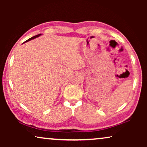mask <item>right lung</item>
Listing matches in <instances>:
<instances>
[{"label":"right lung","instance_id":"add662e5","mask_svg":"<svg viewBox=\"0 0 147 147\" xmlns=\"http://www.w3.org/2000/svg\"><path fill=\"white\" fill-rule=\"evenodd\" d=\"M40 35H41V34H39V35H35V36H34V37H31V38H30V39H27V41H26L25 42H27V41H31V39H35V38H36V37H39Z\"/></svg>","mask_w":147,"mask_h":147}]
</instances>
